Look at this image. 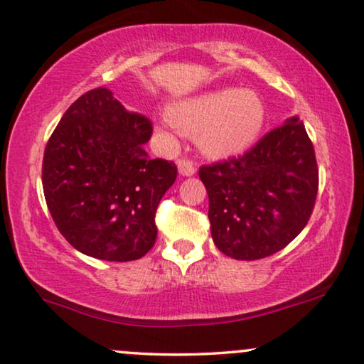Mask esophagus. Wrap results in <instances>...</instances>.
I'll return each mask as SVG.
<instances>
[{"label":"esophagus","instance_id":"34e87169","mask_svg":"<svg viewBox=\"0 0 364 364\" xmlns=\"http://www.w3.org/2000/svg\"><path fill=\"white\" fill-rule=\"evenodd\" d=\"M177 167H178V172H181V176L191 177V176H193V173H196V164H193L192 160L181 159L177 162Z\"/></svg>","mask_w":364,"mask_h":364}]
</instances>
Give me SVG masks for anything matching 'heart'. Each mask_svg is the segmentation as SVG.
I'll return each instance as SVG.
<instances>
[{
	"label": "heart",
	"mask_w": 364,
	"mask_h": 364,
	"mask_svg": "<svg viewBox=\"0 0 364 364\" xmlns=\"http://www.w3.org/2000/svg\"><path fill=\"white\" fill-rule=\"evenodd\" d=\"M168 124L210 155L242 152L261 134L266 108L251 90L220 88L168 107Z\"/></svg>",
	"instance_id": "heart-1"
}]
</instances>
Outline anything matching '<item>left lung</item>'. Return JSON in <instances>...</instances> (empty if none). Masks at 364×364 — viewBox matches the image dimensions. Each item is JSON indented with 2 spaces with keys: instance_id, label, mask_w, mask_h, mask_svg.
I'll return each instance as SVG.
<instances>
[{
  "instance_id": "left-lung-1",
  "label": "left lung",
  "mask_w": 364,
  "mask_h": 364,
  "mask_svg": "<svg viewBox=\"0 0 364 364\" xmlns=\"http://www.w3.org/2000/svg\"><path fill=\"white\" fill-rule=\"evenodd\" d=\"M199 177L214 244L240 261L284 249L308 224L319 186L313 141L297 117L239 157L202 165Z\"/></svg>"
}]
</instances>
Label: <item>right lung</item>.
<instances>
[{
    "label": "right lung",
    "mask_w": 364,
    "mask_h": 364,
    "mask_svg": "<svg viewBox=\"0 0 364 364\" xmlns=\"http://www.w3.org/2000/svg\"><path fill=\"white\" fill-rule=\"evenodd\" d=\"M154 127L105 87L73 102L51 134L41 181L56 228L80 252L135 261L157 239L155 212L177 165L144 150Z\"/></svg>",
    "instance_id": "add662e5"
}]
</instances>
